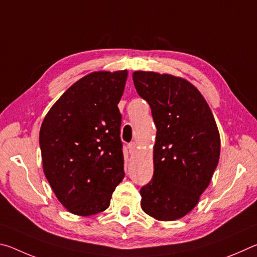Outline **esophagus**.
Returning a JSON list of instances; mask_svg holds the SVG:
<instances>
[{"instance_id": "34e87169", "label": "esophagus", "mask_w": 257, "mask_h": 257, "mask_svg": "<svg viewBox=\"0 0 257 257\" xmlns=\"http://www.w3.org/2000/svg\"><path fill=\"white\" fill-rule=\"evenodd\" d=\"M128 149H129L130 154H135V153H136V150H137V143L136 142L130 143V144L128 145Z\"/></svg>"}]
</instances>
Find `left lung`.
Wrapping results in <instances>:
<instances>
[{
	"label": "left lung",
	"instance_id": "1",
	"mask_svg": "<svg viewBox=\"0 0 257 257\" xmlns=\"http://www.w3.org/2000/svg\"><path fill=\"white\" fill-rule=\"evenodd\" d=\"M135 88L156 125L154 173L141 189V206L160 221L184 217L210 185L220 159V134L201 92L169 73L135 71Z\"/></svg>",
	"mask_w": 257,
	"mask_h": 257
}]
</instances>
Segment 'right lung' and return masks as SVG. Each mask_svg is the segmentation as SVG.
Returning <instances> with one entry per match:
<instances>
[{
    "label": "right lung",
    "mask_w": 257,
    "mask_h": 257,
    "mask_svg": "<svg viewBox=\"0 0 257 257\" xmlns=\"http://www.w3.org/2000/svg\"><path fill=\"white\" fill-rule=\"evenodd\" d=\"M127 77V70L88 73L61 95L42 122L43 171L72 214L105 211L124 177L118 103Z\"/></svg>",
    "instance_id": "right-lung-1"
}]
</instances>
